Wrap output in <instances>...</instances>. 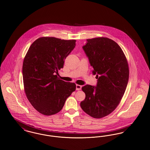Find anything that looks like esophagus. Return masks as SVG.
<instances>
[{"instance_id":"obj_1","label":"esophagus","mask_w":150,"mask_h":150,"mask_svg":"<svg viewBox=\"0 0 150 150\" xmlns=\"http://www.w3.org/2000/svg\"><path fill=\"white\" fill-rule=\"evenodd\" d=\"M82 88V86L79 85H76V90H80Z\"/></svg>"}]
</instances>
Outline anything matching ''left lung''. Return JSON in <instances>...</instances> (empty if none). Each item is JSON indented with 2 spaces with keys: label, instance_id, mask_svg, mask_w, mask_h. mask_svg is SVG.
Returning a JSON list of instances; mask_svg holds the SVG:
<instances>
[{
  "label": "left lung",
  "instance_id": "obj_1",
  "mask_svg": "<svg viewBox=\"0 0 150 150\" xmlns=\"http://www.w3.org/2000/svg\"><path fill=\"white\" fill-rule=\"evenodd\" d=\"M82 48L98 81L96 86L82 87L86 97L80 105L90 116L102 118L116 108L125 93L129 76L128 64L118 44L108 38L87 40Z\"/></svg>",
  "mask_w": 150,
  "mask_h": 150
}]
</instances>
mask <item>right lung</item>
I'll use <instances>...</instances> for the list:
<instances>
[{
  "label": "right lung",
  "instance_id": "right-lung-1",
  "mask_svg": "<svg viewBox=\"0 0 150 150\" xmlns=\"http://www.w3.org/2000/svg\"><path fill=\"white\" fill-rule=\"evenodd\" d=\"M76 40L41 37L35 40L24 58V90L33 107L46 116L62 110L67 99L76 90L74 83L57 77L58 70L76 46Z\"/></svg>",
  "mask_w": 150,
  "mask_h": 150
}]
</instances>
